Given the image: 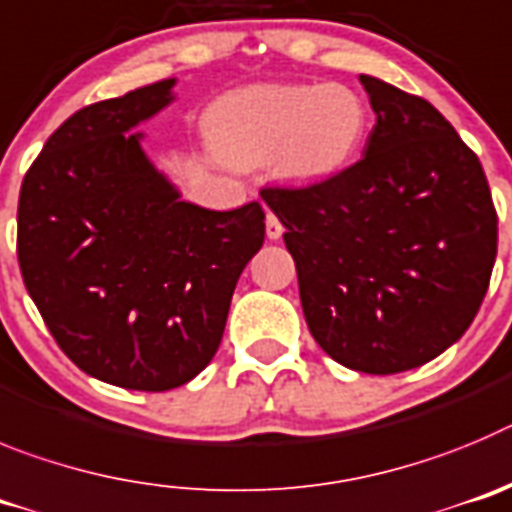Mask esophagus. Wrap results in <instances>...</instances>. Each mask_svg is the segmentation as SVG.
<instances>
[{"instance_id": "esophagus-1", "label": "esophagus", "mask_w": 512, "mask_h": 512, "mask_svg": "<svg viewBox=\"0 0 512 512\" xmlns=\"http://www.w3.org/2000/svg\"><path fill=\"white\" fill-rule=\"evenodd\" d=\"M265 232L270 239L283 237V224H280V219L273 214V211H267L265 214Z\"/></svg>"}]
</instances>
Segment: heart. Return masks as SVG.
Wrapping results in <instances>:
<instances>
[{
    "label": "heart",
    "instance_id": "b5f03b06",
    "mask_svg": "<svg viewBox=\"0 0 512 512\" xmlns=\"http://www.w3.org/2000/svg\"><path fill=\"white\" fill-rule=\"evenodd\" d=\"M370 112L344 84H257L216 107V150L239 168L275 158L283 178L319 183L339 176L365 145Z\"/></svg>",
    "mask_w": 512,
    "mask_h": 512
}]
</instances>
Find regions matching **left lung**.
<instances>
[{
    "label": "left lung",
    "mask_w": 512,
    "mask_h": 512,
    "mask_svg": "<svg viewBox=\"0 0 512 512\" xmlns=\"http://www.w3.org/2000/svg\"><path fill=\"white\" fill-rule=\"evenodd\" d=\"M377 122L365 158L306 188H262L296 260L306 324L349 370H413L469 329L497 214L477 155L426 99L359 76Z\"/></svg>",
    "instance_id": "8db88e82"
}]
</instances>
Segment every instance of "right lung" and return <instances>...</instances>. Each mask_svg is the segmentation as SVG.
<instances>
[{
  "label": "right lung",
  "instance_id": "obj_1",
  "mask_svg": "<svg viewBox=\"0 0 512 512\" xmlns=\"http://www.w3.org/2000/svg\"><path fill=\"white\" fill-rule=\"evenodd\" d=\"M176 78L78 109L30 165L17 206L25 288L73 365L145 393L181 388L222 342L234 285L265 239L257 201L188 204L142 150Z\"/></svg>",
  "mask_w": 512,
  "mask_h": 512
}]
</instances>
